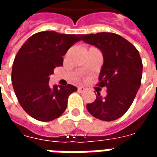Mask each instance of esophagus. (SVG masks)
Listing matches in <instances>:
<instances>
[{
	"label": "esophagus",
	"mask_w": 157,
	"mask_h": 157,
	"mask_svg": "<svg viewBox=\"0 0 157 157\" xmlns=\"http://www.w3.org/2000/svg\"><path fill=\"white\" fill-rule=\"evenodd\" d=\"M86 87H84V86H79L78 87V91L80 92H86Z\"/></svg>",
	"instance_id": "34e87169"
}]
</instances>
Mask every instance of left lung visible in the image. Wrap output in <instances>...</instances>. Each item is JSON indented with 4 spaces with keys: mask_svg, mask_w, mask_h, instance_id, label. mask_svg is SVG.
Segmentation results:
<instances>
[{
    "mask_svg": "<svg viewBox=\"0 0 157 157\" xmlns=\"http://www.w3.org/2000/svg\"><path fill=\"white\" fill-rule=\"evenodd\" d=\"M81 38L102 51L103 65L97 86L107 87V95L102 98L98 92L95 101L87 103L86 109L100 120H116L128 111L141 84L143 65L139 51L113 33L82 34Z\"/></svg>",
    "mask_w": 157,
    "mask_h": 157,
    "instance_id": "obj_1",
    "label": "left lung"
}]
</instances>
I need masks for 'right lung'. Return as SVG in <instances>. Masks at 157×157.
<instances>
[{
	"instance_id": "right-lung-1",
	"label": "right lung",
	"mask_w": 157,
	"mask_h": 157,
	"mask_svg": "<svg viewBox=\"0 0 157 157\" xmlns=\"http://www.w3.org/2000/svg\"><path fill=\"white\" fill-rule=\"evenodd\" d=\"M79 34H63L44 31L32 35L16 55L12 82L20 105L28 114L42 122L59 118L67 107L69 96L77 91L75 86H51L49 75L63 65V55Z\"/></svg>"
}]
</instances>
